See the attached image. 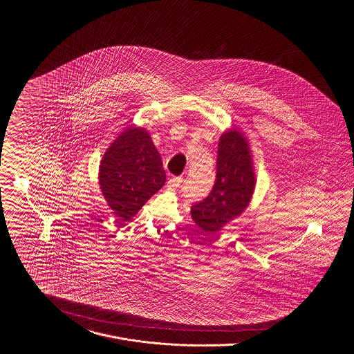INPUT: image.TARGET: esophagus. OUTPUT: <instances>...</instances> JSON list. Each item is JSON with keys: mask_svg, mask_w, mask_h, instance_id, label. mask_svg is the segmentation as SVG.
<instances>
[{"mask_svg": "<svg viewBox=\"0 0 354 354\" xmlns=\"http://www.w3.org/2000/svg\"><path fill=\"white\" fill-rule=\"evenodd\" d=\"M183 183V178L182 176H174V178H171L169 180V187H180Z\"/></svg>", "mask_w": 354, "mask_h": 354, "instance_id": "esophagus-1", "label": "esophagus"}]
</instances>
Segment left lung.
I'll use <instances>...</instances> for the list:
<instances>
[{"instance_id":"obj_1","label":"left lung","mask_w":354,"mask_h":354,"mask_svg":"<svg viewBox=\"0 0 354 354\" xmlns=\"http://www.w3.org/2000/svg\"><path fill=\"white\" fill-rule=\"evenodd\" d=\"M256 185L248 140L236 129L220 136L216 180L209 195L191 207V218L207 234H216L240 216Z\"/></svg>"}]
</instances>
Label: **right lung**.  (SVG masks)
<instances>
[{
  "instance_id": "add662e5",
  "label": "right lung",
  "mask_w": 354,
  "mask_h": 354,
  "mask_svg": "<svg viewBox=\"0 0 354 354\" xmlns=\"http://www.w3.org/2000/svg\"><path fill=\"white\" fill-rule=\"evenodd\" d=\"M98 178L113 214L129 220L165 185L166 172L150 134L133 126L106 150Z\"/></svg>"
}]
</instances>
